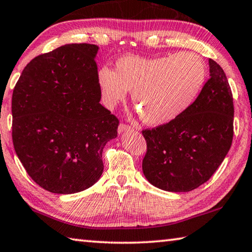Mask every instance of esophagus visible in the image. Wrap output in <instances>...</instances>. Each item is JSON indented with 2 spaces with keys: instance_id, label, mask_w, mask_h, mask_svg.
Returning <instances> with one entry per match:
<instances>
[{
  "instance_id": "obj_1",
  "label": "esophagus",
  "mask_w": 252,
  "mask_h": 252,
  "mask_svg": "<svg viewBox=\"0 0 252 252\" xmlns=\"http://www.w3.org/2000/svg\"><path fill=\"white\" fill-rule=\"evenodd\" d=\"M126 130H133V128H131L130 126L126 125V124H121V125L118 126V133L119 134L123 133V131H126Z\"/></svg>"
}]
</instances>
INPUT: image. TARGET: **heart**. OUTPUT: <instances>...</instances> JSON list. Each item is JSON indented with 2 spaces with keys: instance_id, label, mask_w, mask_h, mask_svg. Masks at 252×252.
<instances>
[{
  "instance_id": "b5f03b06",
  "label": "heart",
  "mask_w": 252,
  "mask_h": 252,
  "mask_svg": "<svg viewBox=\"0 0 252 252\" xmlns=\"http://www.w3.org/2000/svg\"><path fill=\"white\" fill-rule=\"evenodd\" d=\"M206 76L204 60L191 52L154 59L124 56L116 62V70L103 67L98 73L105 103L116 105L131 91L134 106L151 126L166 125L186 112Z\"/></svg>"
}]
</instances>
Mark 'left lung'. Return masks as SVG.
<instances>
[{"instance_id": "1", "label": "left lung", "mask_w": 252, "mask_h": 252, "mask_svg": "<svg viewBox=\"0 0 252 252\" xmlns=\"http://www.w3.org/2000/svg\"><path fill=\"white\" fill-rule=\"evenodd\" d=\"M210 78L175 121L143 130L147 152L143 173L154 186L187 192L215 174L231 147L233 99L223 69L209 60Z\"/></svg>"}]
</instances>
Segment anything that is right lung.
Masks as SVG:
<instances>
[{"label":"right lung","mask_w":252,"mask_h":252,"mask_svg":"<svg viewBox=\"0 0 252 252\" xmlns=\"http://www.w3.org/2000/svg\"><path fill=\"white\" fill-rule=\"evenodd\" d=\"M94 44H66L25 66L12 96V139L26 173L54 193L92 187L118 119L99 104Z\"/></svg>","instance_id":"obj_1"}]
</instances>
